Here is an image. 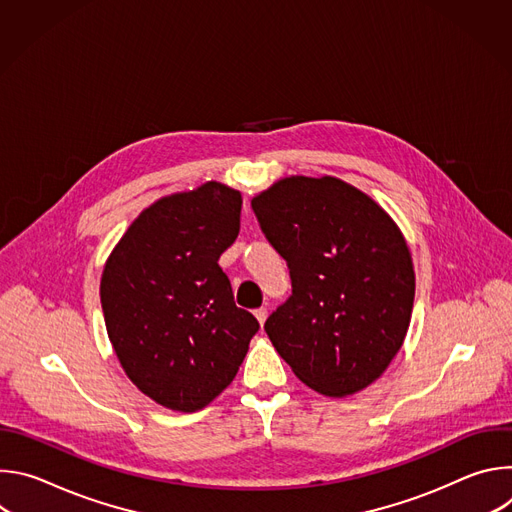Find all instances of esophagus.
Listing matches in <instances>:
<instances>
[{"label": "esophagus", "mask_w": 512, "mask_h": 512, "mask_svg": "<svg viewBox=\"0 0 512 512\" xmlns=\"http://www.w3.org/2000/svg\"><path fill=\"white\" fill-rule=\"evenodd\" d=\"M255 318H257V322L263 326V324H265V320H267V310H265V308L255 310Z\"/></svg>", "instance_id": "1"}]
</instances>
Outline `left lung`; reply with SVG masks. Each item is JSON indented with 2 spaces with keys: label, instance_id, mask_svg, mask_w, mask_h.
<instances>
[{
  "label": "left lung",
  "instance_id": "left-lung-1",
  "mask_svg": "<svg viewBox=\"0 0 512 512\" xmlns=\"http://www.w3.org/2000/svg\"><path fill=\"white\" fill-rule=\"evenodd\" d=\"M251 206L294 287L265 322L271 344L322 395L367 389L411 322L415 271L401 229L369 194L334 176L281 178Z\"/></svg>",
  "mask_w": 512,
  "mask_h": 512
}]
</instances>
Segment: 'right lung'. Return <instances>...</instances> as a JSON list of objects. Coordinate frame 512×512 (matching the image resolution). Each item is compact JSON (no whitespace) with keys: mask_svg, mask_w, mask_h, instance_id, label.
<instances>
[{"mask_svg":"<svg viewBox=\"0 0 512 512\" xmlns=\"http://www.w3.org/2000/svg\"><path fill=\"white\" fill-rule=\"evenodd\" d=\"M241 192L221 184L164 196L113 247L101 306L129 381L156 403L192 413L235 379L259 322L233 302L218 265L241 227Z\"/></svg>","mask_w":512,"mask_h":512,"instance_id":"1","label":"right lung"}]
</instances>
